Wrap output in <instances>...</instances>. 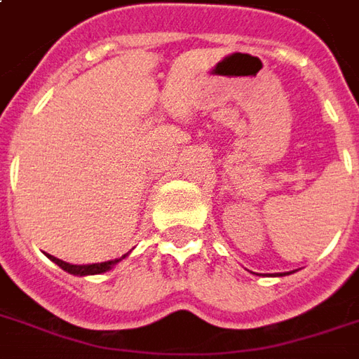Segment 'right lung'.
<instances>
[{
	"instance_id": "right-lung-1",
	"label": "right lung",
	"mask_w": 359,
	"mask_h": 359,
	"mask_svg": "<svg viewBox=\"0 0 359 359\" xmlns=\"http://www.w3.org/2000/svg\"><path fill=\"white\" fill-rule=\"evenodd\" d=\"M48 258H50L56 266H60L64 271L74 273V276H93V273H103V271L111 269L118 262V259H113V262H101V264H90V266H74V264L62 262V259L54 258V256H48ZM123 258H125V256H123Z\"/></svg>"
}]
</instances>
